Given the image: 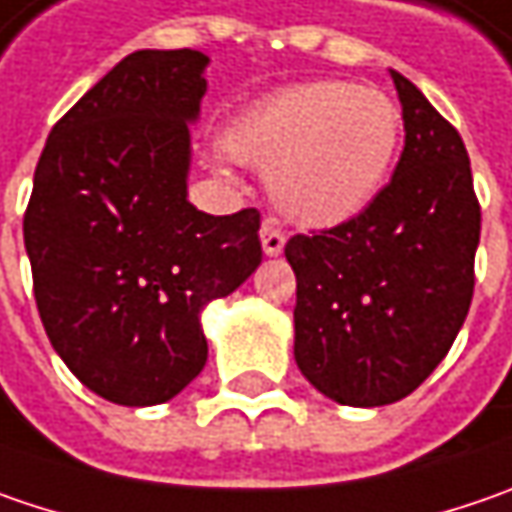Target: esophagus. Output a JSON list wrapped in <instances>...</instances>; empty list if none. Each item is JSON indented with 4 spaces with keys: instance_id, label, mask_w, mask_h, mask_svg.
<instances>
[{
    "instance_id": "esophagus-1",
    "label": "esophagus",
    "mask_w": 512,
    "mask_h": 512,
    "mask_svg": "<svg viewBox=\"0 0 512 512\" xmlns=\"http://www.w3.org/2000/svg\"><path fill=\"white\" fill-rule=\"evenodd\" d=\"M260 243H263V252L269 257H278L286 246V234L280 229L275 220H263L260 226Z\"/></svg>"
}]
</instances>
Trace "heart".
Listing matches in <instances>:
<instances>
[{"label":"heart","instance_id":"b5f03b06","mask_svg":"<svg viewBox=\"0 0 512 512\" xmlns=\"http://www.w3.org/2000/svg\"><path fill=\"white\" fill-rule=\"evenodd\" d=\"M401 111L384 91L349 79L278 88L237 111L223 134L234 160L266 168L280 212L303 226H335L361 214L387 183ZM223 168L229 155L214 148Z\"/></svg>","mask_w":512,"mask_h":512}]
</instances>
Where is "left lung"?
<instances>
[{
  "label": "left lung",
  "instance_id": "1",
  "mask_svg": "<svg viewBox=\"0 0 512 512\" xmlns=\"http://www.w3.org/2000/svg\"><path fill=\"white\" fill-rule=\"evenodd\" d=\"M404 154L367 209L286 243L295 269V361L346 407L407 398L450 352L476 286L481 206L464 140L392 71Z\"/></svg>",
  "mask_w": 512,
  "mask_h": 512
}]
</instances>
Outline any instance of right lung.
Listing matches in <instances>:
<instances>
[{"instance_id": "1", "label": "right lung", "mask_w": 512, "mask_h": 512, "mask_svg": "<svg viewBox=\"0 0 512 512\" xmlns=\"http://www.w3.org/2000/svg\"><path fill=\"white\" fill-rule=\"evenodd\" d=\"M209 56L134 51L51 128L25 209L42 326L91 392L174 398L206 367L200 312L260 266V212L186 200Z\"/></svg>"}]
</instances>
